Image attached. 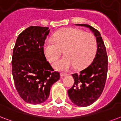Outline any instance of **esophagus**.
Listing matches in <instances>:
<instances>
[{
    "mask_svg": "<svg viewBox=\"0 0 121 121\" xmlns=\"http://www.w3.org/2000/svg\"><path fill=\"white\" fill-rule=\"evenodd\" d=\"M60 77H64V76H66L67 74H66V73H60Z\"/></svg>",
    "mask_w": 121,
    "mask_h": 121,
    "instance_id": "obj_1",
    "label": "esophagus"
}]
</instances>
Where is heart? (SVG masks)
I'll list each match as a JSON object with an SVG mask.
<instances>
[{
    "mask_svg": "<svg viewBox=\"0 0 121 121\" xmlns=\"http://www.w3.org/2000/svg\"><path fill=\"white\" fill-rule=\"evenodd\" d=\"M53 40L48 39L43 45V53L50 62L55 61L64 50L63 58L53 64L58 71H68L75 67L82 69L94 59L97 41L93 34L74 28H68L55 32Z\"/></svg>",
    "mask_w": 121,
    "mask_h": 121,
    "instance_id": "obj_1",
    "label": "heart"
}]
</instances>
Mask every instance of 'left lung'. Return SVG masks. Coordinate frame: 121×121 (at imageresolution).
I'll return each mask as SVG.
<instances>
[{"label":"left lung","mask_w":121,"mask_h":121,"mask_svg":"<svg viewBox=\"0 0 121 121\" xmlns=\"http://www.w3.org/2000/svg\"><path fill=\"white\" fill-rule=\"evenodd\" d=\"M88 27L94 32L97 41V52L91 64L79 74H72L74 84L68 91V96L74 105L87 107L99 98L105 87L108 71L106 47L99 32L87 24H76Z\"/></svg>","instance_id":"left-lung-1"}]
</instances>
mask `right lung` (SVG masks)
Instances as JSON below:
<instances>
[{
  "mask_svg": "<svg viewBox=\"0 0 121 121\" xmlns=\"http://www.w3.org/2000/svg\"><path fill=\"white\" fill-rule=\"evenodd\" d=\"M48 27L30 26L17 38L12 57V74L16 91L25 102L38 105L50 95L60 78L43 53Z\"/></svg>",
  "mask_w": 121,
  "mask_h": 121,
  "instance_id": "right-lung-1",
  "label": "right lung"
}]
</instances>
